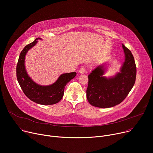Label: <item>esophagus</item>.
<instances>
[{
    "mask_svg": "<svg viewBox=\"0 0 153 153\" xmlns=\"http://www.w3.org/2000/svg\"><path fill=\"white\" fill-rule=\"evenodd\" d=\"M85 72H86V67L84 66L81 67L78 71V72H79L80 74H84V73H85Z\"/></svg>",
    "mask_w": 153,
    "mask_h": 153,
    "instance_id": "esophagus-1",
    "label": "esophagus"
}]
</instances>
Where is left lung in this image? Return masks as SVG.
<instances>
[{"mask_svg":"<svg viewBox=\"0 0 153 153\" xmlns=\"http://www.w3.org/2000/svg\"><path fill=\"white\" fill-rule=\"evenodd\" d=\"M125 61L121 72L115 76H103L104 68L100 65L88 75L86 97L89 103L95 107L108 108L122 103L134 85L136 78V65L131 51L122 44Z\"/></svg>","mask_w":153,"mask_h":153,"instance_id":"obj_1","label":"left lung"}]
</instances>
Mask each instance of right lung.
<instances>
[{"label":"right lung","mask_w":153,"mask_h":153,"mask_svg":"<svg viewBox=\"0 0 153 153\" xmlns=\"http://www.w3.org/2000/svg\"><path fill=\"white\" fill-rule=\"evenodd\" d=\"M38 39H41L36 38L27 45L21 52L16 66L17 79L23 92L30 100L43 105L56 104L62 98L66 84L76 76V73L62 74L55 83L50 86H40L34 82L26 72L24 61L27 52L37 43Z\"/></svg>","instance_id":"obj_1"}]
</instances>
